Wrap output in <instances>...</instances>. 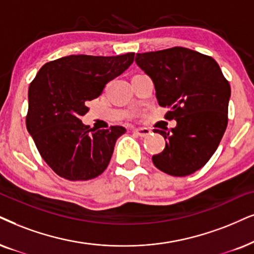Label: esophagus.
<instances>
[{
    "label": "esophagus",
    "mask_w": 254,
    "mask_h": 254,
    "mask_svg": "<svg viewBox=\"0 0 254 254\" xmlns=\"http://www.w3.org/2000/svg\"><path fill=\"white\" fill-rule=\"evenodd\" d=\"M133 133H136L139 137H147L151 133V131L146 127H138V129H133Z\"/></svg>",
    "instance_id": "34e87169"
}]
</instances>
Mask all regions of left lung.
<instances>
[{
    "mask_svg": "<svg viewBox=\"0 0 254 254\" xmlns=\"http://www.w3.org/2000/svg\"><path fill=\"white\" fill-rule=\"evenodd\" d=\"M136 63L155 84L160 107L175 120L171 131L156 130L165 149L152 156L157 169L184 177L201 169L216 152L227 127L229 82L212 57L188 48L137 54Z\"/></svg>",
    "mask_w": 254,
    "mask_h": 254,
    "instance_id": "1",
    "label": "left lung"
}]
</instances>
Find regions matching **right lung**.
I'll use <instances>...</instances> for the list:
<instances>
[{"instance_id":"1","label":"right lung","mask_w":254,"mask_h":254,"mask_svg":"<svg viewBox=\"0 0 254 254\" xmlns=\"http://www.w3.org/2000/svg\"><path fill=\"white\" fill-rule=\"evenodd\" d=\"M134 54L120 56L70 55L46 63L29 85L27 129L42 158L61 177L89 181L110 163L123 127L90 129L81 117L86 102L132 64Z\"/></svg>"}]
</instances>
